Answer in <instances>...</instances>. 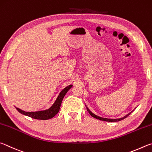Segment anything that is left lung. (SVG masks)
<instances>
[{
    "mask_svg": "<svg viewBox=\"0 0 152 152\" xmlns=\"http://www.w3.org/2000/svg\"><path fill=\"white\" fill-rule=\"evenodd\" d=\"M87 111H88V112L89 113L90 115H91L92 117H94V118H96L97 119H99V120H102V121H109V122H116V121H121L122 119H124L125 118H126L127 116L129 115L130 114H131V113H129V114H127V115L124 116V118H119V119H107V118H101V117H99V116H97L96 115H95V114H94L93 113H91V111H89V110L88 108H87Z\"/></svg>",
    "mask_w": 152,
    "mask_h": 152,
    "instance_id": "obj_1",
    "label": "left lung"
}]
</instances>
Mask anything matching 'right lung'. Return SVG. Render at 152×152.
<instances>
[{
  "label": "right lung",
  "instance_id": "obj_1",
  "mask_svg": "<svg viewBox=\"0 0 152 152\" xmlns=\"http://www.w3.org/2000/svg\"><path fill=\"white\" fill-rule=\"evenodd\" d=\"M72 85H70L67 87H66L63 91H61L60 94L58 95L57 100L55 101L51 107L49 108L47 110L44 111H36V112H27V111H24L23 110H20L17 107H16L18 112L25 115L26 116L30 117L31 118L36 119H41V120H47V119H49L54 117L55 115H57L60 110V107L61 105V102H62L63 97H65V94H66L69 89L72 87Z\"/></svg>",
  "mask_w": 152,
  "mask_h": 152
}]
</instances>
